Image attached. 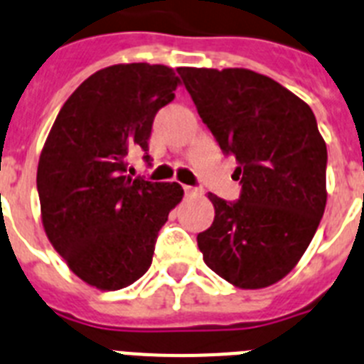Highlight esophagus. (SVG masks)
<instances>
[{"label":"esophagus","mask_w":364,"mask_h":364,"mask_svg":"<svg viewBox=\"0 0 364 364\" xmlns=\"http://www.w3.org/2000/svg\"><path fill=\"white\" fill-rule=\"evenodd\" d=\"M183 191H185L186 196H198V194H201L200 188H196V186H188V185L183 186Z\"/></svg>","instance_id":"esophagus-1"}]
</instances>
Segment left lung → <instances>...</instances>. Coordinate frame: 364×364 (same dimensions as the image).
I'll return each mask as SVG.
<instances>
[{
  "mask_svg": "<svg viewBox=\"0 0 364 364\" xmlns=\"http://www.w3.org/2000/svg\"><path fill=\"white\" fill-rule=\"evenodd\" d=\"M198 113L238 163L235 203L208 194L214 221L198 235L205 264L240 289L282 280L326 207V143L311 107L251 69L179 68Z\"/></svg>",
  "mask_w": 364,
  "mask_h": 364,
  "instance_id": "obj_1",
  "label": "left lung"
}]
</instances>
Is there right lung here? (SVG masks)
<instances>
[{
  "instance_id": "add662e5",
  "label": "right lung",
  "mask_w": 364,
  "mask_h": 364,
  "mask_svg": "<svg viewBox=\"0 0 364 364\" xmlns=\"http://www.w3.org/2000/svg\"><path fill=\"white\" fill-rule=\"evenodd\" d=\"M179 84L166 65L104 68L65 100L47 135L36 173L43 229L97 289H122L146 273L157 232L183 200L179 183L124 176L128 151H148L154 117Z\"/></svg>"
}]
</instances>
